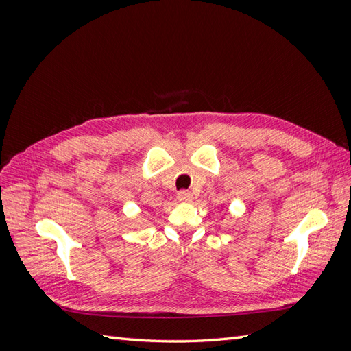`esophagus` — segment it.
<instances>
[{"instance_id":"1","label":"esophagus","mask_w":351,"mask_h":351,"mask_svg":"<svg viewBox=\"0 0 351 351\" xmlns=\"http://www.w3.org/2000/svg\"><path fill=\"white\" fill-rule=\"evenodd\" d=\"M177 197H178L180 202H190V200H193V195L190 193V192H187V190H180Z\"/></svg>"}]
</instances>
